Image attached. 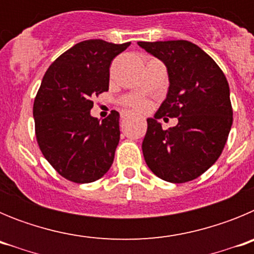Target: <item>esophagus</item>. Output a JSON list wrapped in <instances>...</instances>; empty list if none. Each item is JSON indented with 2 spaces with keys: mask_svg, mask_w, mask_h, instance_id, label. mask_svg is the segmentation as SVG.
Returning a JSON list of instances; mask_svg holds the SVG:
<instances>
[{
  "mask_svg": "<svg viewBox=\"0 0 254 254\" xmlns=\"http://www.w3.org/2000/svg\"><path fill=\"white\" fill-rule=\"evenodd\" d=\"M131 118V116H127V114H122V117H121V121H122V125L125 122H127V121Z\"/></svg>",
  "mask_w": 254,
  "mask_h": 254,
  "instance_id": "obj_1",
  "label": "esophagus"
}]
</instances>
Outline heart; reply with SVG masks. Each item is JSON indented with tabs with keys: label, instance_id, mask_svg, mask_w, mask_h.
Listing matches in <instances>:
<instances>
[{
	"label": "heart",
	"instance_id": "obj_1",
	"mask_svg": "<svg viewBox=\"0 0 254 254\" xmlns=\"http://www.w3.org/2000/svg\"><path fill=\"white\" fill-rule=\"evenodd\" d=\"M122 104L134 112H146L150 108V103L137 96H127L122 100Z\"/></svg>",
	"mask_w": 254,
	"mask_h": 254
}]
</instances>
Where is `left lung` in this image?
Instances as JSON below:
<instances>
[{"label":"left lung","mask_w":254,"mask_h":254,"mask_svg":"<svg viewBox=\"0 0 254 254\" xmlns=\"http://www.w3.org/2000/svg\"><path fill=\"white\" fill-rule=\"evenodd\" d=\"M165 64L167 99L147 120L143 158L155 176L170 183L198 178L219 159L233 125V108L225 75L210 56L188 40L138 42ZM178 118L163 130L160 118Z\"/></svg>","instance_id":"left-lung-1"}]
</instances>
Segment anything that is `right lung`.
<instances>
[{"instance_id":"1","label":"right lung","mask_w":254,"mask_h":254,"mask_svg":"<svg viewBox=\"0 0 254 254\" xmlns=\"http://www.w3.org/2000/svg\"><path fill=\"white\" fill-rule=\"evenodd\" d=\"M129 42L84 40L47 69L34 100L33 116L39 149L56 172L73 183L102 178L120 142V113L99 122L90 116L93 98L109 89V67Z\"/></svg>"}]
</instances>
